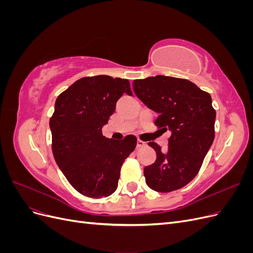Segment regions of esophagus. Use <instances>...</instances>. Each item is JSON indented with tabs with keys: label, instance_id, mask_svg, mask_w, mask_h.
I'll use <instances>...</instances> for the list:
<instances>
[{
	"label": "esophagus",
	"instance_id": "34e87169",
	"mask_svg": "<svg viewBox=\"0 0 253 253\" xmlns=\"http://www.w3.org/2000/svg\"><path fill=\"white\" fill-rule=\"evenodd\" d=\"M144 145H145V142H143V141H142V140H140V139H139V140H137V145H136L137 148L139 149V148L144 147Z\"/></svg>",
	"mask_w": 253,
	"mask_h": 253
}]
</instances>
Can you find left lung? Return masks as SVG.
Here are the masks:
<instances>
[{
    "label": "left lung",
    "instance_id": "8db88e82",
    "mask_svg": "<svg viewBox=\"0 0 253 253\" xmlns=\"http://www.w3.org/2000/svg\"><path fill=\"white\" fill-rule=\"evenodd\" d=\"M133 88L149 109L158 113V131L171 132L167 152L149 142L156 160L144 168L145 182L164 193L185 187L200 172L214 140L216 113L211 96L187 79L160 75L134 80Z\"/></svg>",
    "mask_w": 253,
    "mask_h": 253
}]
</instances>
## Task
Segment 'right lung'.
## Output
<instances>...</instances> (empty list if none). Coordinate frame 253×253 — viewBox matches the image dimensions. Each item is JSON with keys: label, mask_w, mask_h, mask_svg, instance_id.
Masks as SVG:
<instances>
[{"label": "right lung", "mask_w": 253, "mask_h": 253, "mask_svg": "<svg viewBox=\"0 0 253 253\" xmlns=\"http://www.w3.org/2000/svg\"><path fill=\"white\" fill-rule=\"evenodd\" d=\"M124 93L133 95L127 79L99 75L77 80L56 100L49 119L52 154L68 182L84 196L114 193L121 167L136 147L134 135L122 140L102 135Z\"/></svg>", "instance_id": "right-lung-1"}]
</instances>
